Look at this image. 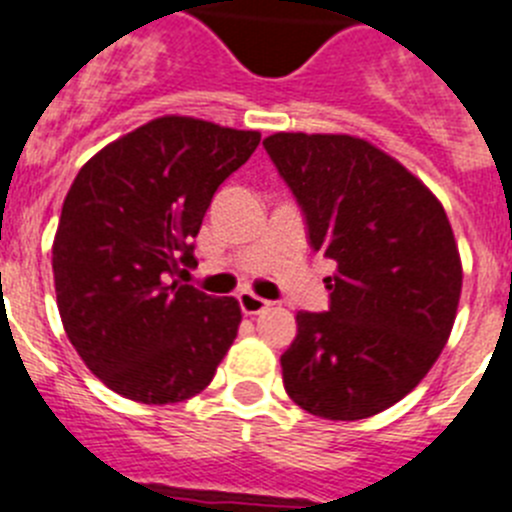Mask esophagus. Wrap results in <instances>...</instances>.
Returning <instances> with one entry per match:
<instances>
[{
	"label": "esophagus",
	"instance_id": "esophagus-1",
	"mask_svg": "<svg viewBox=\"0 0 512 512\" xmlns=\"http://www.w3.org/2000/svg\"><path fill=\"white\" fill-rule=\"evenodd\" d=\"M239 301V308H242V313H247V316H255V313H262L267 306H270V301H265V298L255 296L252 290H242L237 296Z\"/></svg>",
	"mask_w": 512,
	"mask_h": 512
}]
</instances>
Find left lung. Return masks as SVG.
Segmentation results:
<instances>
[{"instance_id":"8db88e82","label":"left lung","mask_w":512,"mask_h":512,"mask_svg":"<svg viewBox=\"0 0 512 512\" xmlns=\"http://www.w3.org/2000/svg\"><path fill=\"white\" fill-rule=\"evenodd\" d=\"M262 145L311 247L336 262L329 311H298L280 357L285 393L329 421L375 416L426 377L457 319L462 260L444 206L359 137L275 132Z\"/></svg>"}]
</instances>
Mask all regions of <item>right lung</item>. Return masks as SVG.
<instances>
[{
    "mask_svg": "<svg viewBox=\"0 0 512 512\" xmlns=\"http://www.w3.org/2000/svg\"><path fill=\"white\" fill-rule=\"evenodd\" d=\"M260 132L158 117L78 170L53 239L55 298L78 357L107 388L181 403L214 380L237 336L234 298L173 280L204 214Z\"/></svg>",
    "mask_w": 512,
    "mask_h": 512,
    "instance_id": "obj_1",
    "label": "right lung"
}]
</instances>
